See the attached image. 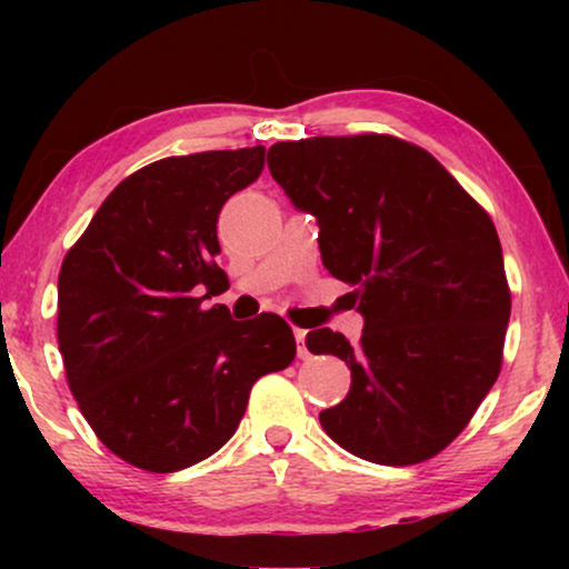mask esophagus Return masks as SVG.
I'll list each match as a JSON object with an SVG mask.
<instances>
[{
	"label": "esophagus",
	"mask_w": 569,
	"mask_h": 569,
	"mask_svg": "<svg viewBox=\"0 0 569 569\" xmlns=\"http://www.w3.org/2000/svg\"><path fill=\"white\" fill-rule=\"evenodd\" d=\"M306 333H308V331L295 329V341H298V357H300V360H308V357H310L308 347H306Z\"/></svg>",
	"instance_id": "esophagus-1"
}]
</instances>
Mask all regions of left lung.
Wrapping results in <instances>:
<instances>
[{
	"label": "left lung",
	"mask_w": 569,
	"mask_h": 569,
	"mask_svg": "<svg viewBox=\"0 0 569 569\" xmlns=\"http://www.w3.org/2000/svg\"><path fill=\"white\" fill-rule=\"evenodd\" d=\"M269 170L318 220L331 277L352 284L360 345L316 329L313 355L352 370L326 435L365 461L411 466L448 448L502 368L510 287L492 217L422 147L391 134L277 142Z\"/></svg>",
	"instance_id": "obj_1"
}]
</instances>
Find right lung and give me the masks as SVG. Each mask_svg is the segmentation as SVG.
<instances>
[{"instance_id": "right-lung-1", "label": "right lung", "mask_w": 569, "mask_h": 569, "mask_svg": "<svg viewBox=\"0 0 569 569\" xmlns=\"http://www.w3.org/2000/svg\"><path fill=\"white\" fill-rule=\"evenodd\" d=\"M263 152H193L139 168L61 263L57 337L69 391L98 440L137 469L170 473L217 453L256 380L298 352L284 318L232 321L224 306H201L228 284L217 217L261 176Z\"/></svg>"}]
</instances>
